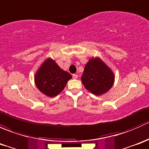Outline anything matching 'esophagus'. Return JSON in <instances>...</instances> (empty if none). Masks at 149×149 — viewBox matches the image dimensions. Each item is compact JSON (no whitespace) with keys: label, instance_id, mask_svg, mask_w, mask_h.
<instances>
[{"label":"esophagus","instance_id":"34e87169","mask_svg":"<svg viewBox=\"0 0 149 149\" xmlns=\"http://www.w3.org/2000/svg\"><path fill=\"white\" fill-rule=\"evenodd\" d=\"M73 78L74 79H78V75L77 74H73Z\"/></svg>","mask_w":149,"mask_h":149}]
</instances>
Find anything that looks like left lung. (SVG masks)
<instances>
[{
  "mask_svg": "<svg viewBox=\"0 0 149 149\" xmlns=\"http://www.w3.org/2000/svg\"><path fill=\"white\" fill-rule=\"evenodd\" d=\"M81 81L85 88L94 95H102L113 85V72L100 58H92L84 68Z\"/></svg>",
  "mask_w": 149,
  "mask_h": 149,
  "instance_id": "1",
  "label": "left lung"
}]
</instances>
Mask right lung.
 Returning a JSON list of instances; mask_svg holds the SVG:
<instances>
[{"instance_id": "right-lung-1", "label": "right lung", "mask_w": 149, "mask_h": 149, "mask_svg": "<svg viewBox=\"0 0 149 149\" xmlns=\"http://www.w3.org/2000/svg\"><path fill=\"white\" fill-rule=\"evenodd\" d=\"M72 76L65 71L51 58L44 61L34 76L37 88L49 97L58 95L65 88Z\"/></svg>"}]
</instances>
